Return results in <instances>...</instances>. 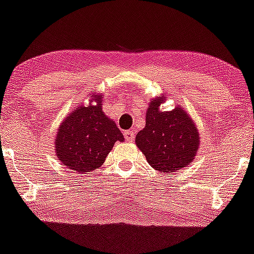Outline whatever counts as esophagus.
<instances>
[{
    "label": "esophagus",
    "mask_w": 254,
    "mask_h": 254,
    "mask_svg": "<svg viewBox=\"0 0 254 254\" xmlns=\"http://www.w3.org/2000/svg\"><path fill=\"white\" fill-rule=\"evenodd\" d=\"M124 136H125V139H127V142H131V140H133V138H135V131L133 130L127 131V132L124 133Z\"/></svg>",
    "instance_id": "1"
}]
</instances>
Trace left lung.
<instances>
[{"label":"left lung","instance_id":"obj_1","mask_svg":"<svg viewBox=\"0 0 254 254\" xmlns=\"http://www.w3.org/2000/svg\"><path fill=\"white\" fill-rule=\"evenodd\" d=\"M167 94L152 98L146 108L145 127L136 136V145L152 168L161 173H175L191 163L200 148L197 127L181 106L161 111Z\"/></svg>","mask_w":254,"mask_h":254}]
</instances>
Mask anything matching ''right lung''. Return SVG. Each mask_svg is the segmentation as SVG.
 Listing matches in <instances>:
<instances>
[{"label":"right lung","instance_id":"add662e5","mask_svg":"<svg viewBox=\"0 0 254 254\" xmlns=\"http://www.w3.org/2000/svg\"><path fill=\"white\" fill-rule=\"evenodd\" d=\"M88 105L79 104L63 119L54 138L56 156L79 174L94 172L105 162L115 143L124 136L103 111V93H90Z\"/></svg>","mask_w":254,"mask_h":254}]
</instances>
